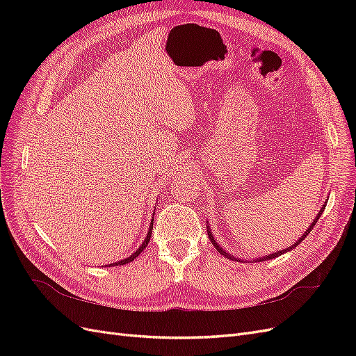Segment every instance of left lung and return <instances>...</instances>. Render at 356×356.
<instances>
[{
  "instance_id": "8db88e82",
  "label": "left lung",
  "mask_w": 356,
  "mask_h": 356,
  "mask_svg": "<svg viewBox=\"0 0 356 356\" xmlns=\"http://www.w3.org/2000/svg\"><path fill=\"white\" fill-rule=\"evenodd\" d=\"M324 209H325V203L322 204V208H321V211L318 212V215H316V218L314 220V222H312L310 225H309V229L303 233V236H301V238L296 242V243H293L291 246H288L286 250H282V251H277V252H273V254H270V255H266V257H260V258H257V260H252V261H266V260H272V258H276V257H279V255H282V254H285V252H288V251H291V250H294L296 246H298V243H301V241H305L306 239V236L312 232V229L315 227V224L318 222V220H319V217H321V213L324 212ZM208 236H209V239H211V242H212V245L215 246V250H217L220 254H222L224 257H227V258H230V260H239V258H234L233 255H230L229 252H225L222 248L217 243V241L213 239V236H212V233H211V229H209V225H208ZM239 261H242V260H239Z\"/></svg>"
}]
</instances>
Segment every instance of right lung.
Segmentation results:
<instances>
[{
	"instance_id": "1",
	"label": "right lung",
	"mask_w": 356,
	"mask_h": 356,
	"mask_svg": "<svg viewBox=\"0 0 356 356\" xmlns=\"http://www.w3.org/2000/svg\"><path fill=\"white\" fill-rule=\"evenodd\" d=\"M153 218H152V222H149V229H148V233H147V238H145V241L143 242V245L138 248V250L131 255V257H127V258H124V260H120V261H117V263H111V264H108V266H123V264H127V263H131V261H134L135 258L141 254L144 250H145V246L148 245V242H149V238H152V232H153Z\"/></svg>"
}]
</instances>
